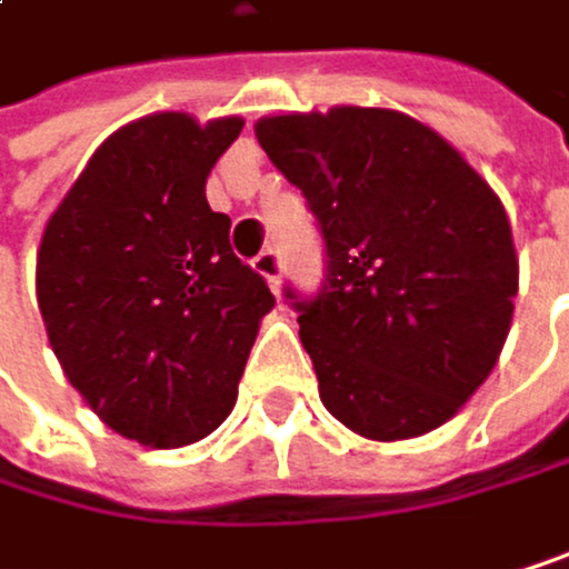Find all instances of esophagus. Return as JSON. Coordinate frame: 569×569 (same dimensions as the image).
I'll use <instances>...</instances> for the list:
<instances>
[{
    "instance_id": "34e87169",
    "label": "esophagus",
    "mask_w": 569,
    "mask_h": 569,
    "mask_svg": "<svg viewBox=\"0 0 569 569\" xmlns=\"http://www.w3.org/2000/svg\"><path fill=\"white\" fill-rule=\"evenodd\" d=\"M252 266H256V272L269 282L272 290H279V276H282V256L276 252V249H266V252H259L256 259H252Z\"/></svg>"
}]
</instances>
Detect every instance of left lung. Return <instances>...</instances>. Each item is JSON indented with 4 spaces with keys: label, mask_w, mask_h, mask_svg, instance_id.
<instances>
[{
    "label": "left lung",
    "mask_w": 569,
    "mask_h": 569,
    "mask_svg": "<svg viewBox=\"0 0 569 569\" xmlns=\"http://www.w3.org/2000/svg\"><path fill=\"white\" fill-rule=\"evenodd\" d=\"M256 138L303 191L327 249L320 293L287 290L320 401L375 441L445 425L509 333L519 262L502 201L401 110L279 113Z\"/></svg>",
    "instance_id": "8db88e82"
}]
</instances>
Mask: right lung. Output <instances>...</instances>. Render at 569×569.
Listing matches in <instances>:
<instances>
[{"instance_id":"1","label":"right lung","mask_w":569,"mask_h":569,"mask_svg":"<svg viewBox=\"0 0 569 569\" xmlns=\"http://www.w3.org/2000/svg\"><path fill=\"white\" fill-rule=\"evenodd\" d=\"M242 117L151 113L110 134L36 256V300L67 381L107 428L151 449L216 431L239 395L266 279L229 246L206 181Z\"/></svg>"}]
</instances>
